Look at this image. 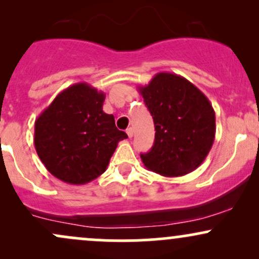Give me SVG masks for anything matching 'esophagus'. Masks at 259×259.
<instances>
[{"instance_id": "esophagus-1", "label": "esophagus", "mask_w": 259, "mask_h": 259, "mask_svg": "<svg viewBox=\"0 0 259 259\" xmlns=\"http://www.w3.org/2000/svg\"><path fill=\"white\" fill-rule=\"evenodd\" d=\"M126 134H127V136H129V139H132L133 135H134L133 127H127V129H126Z\"/></svg>"}]
</instances>
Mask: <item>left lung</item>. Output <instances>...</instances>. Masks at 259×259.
<instances>
[{
  "instance_id": "obj_1",
  "label": "left lung",
  "mask_w": 259,
  "mask_h": 259,
  "mask_svg": "<svg viewBox=\"0 0 259 259\" xmlns=\"http://www.w3.org/2000/svg\"><path fill=\"white\" fill-rule=\"evenodd\" d=\"M154 123V144L141 153L148 170L173 178L191 173L203 162L215 136V113L194 84L173 73H158L139 86Z\"/></svg>"
}]
</instances>
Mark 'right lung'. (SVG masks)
Wrapping results in <instances>:
<instances>
[{
  "instance_id": "obj_1",
  "label": "right lung",
  "mask_w": 259,
  "mask_h": 259,
  "mask_svg": "<svg viewBox=\"0 0 259 259\" xmlns=\"http://www.w3.org/2000/svg\"><path fill=\"white\" fill-rule=\"evenodd\" d=\"M105 94L86 82L67 88L35 121L34 144L57 179L84 185L106 171L120 140L114 117L103 112Z\"/></svg>"
}]
</instances>
